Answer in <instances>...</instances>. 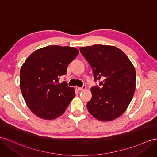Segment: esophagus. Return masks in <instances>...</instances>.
Segmentation results:
<instances>
[{
    "mask_svg": "<svg viewBox=\"0 0 157 157\" xmlns=\"http://www.w3.org/2000/svg\"><path fill=\"white\" fill-rule=\"evenodd\" d=\"M76 88V90H78V91H82V90H86V86H83V87H75Z\"/></svg>",
    "mask_w": 157,
    "mask_h": 157,
    "instance_id": "esophagus-1",
    "label": "esophagus"
}]
</instances>
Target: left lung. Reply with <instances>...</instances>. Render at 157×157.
<instances>
[{
  "label": "left lung",
  "mask_w": 157,
  "mask_h": 157,
  "mask_svg": "<svg viewBox=\"0 0 157 157\" xmlns=\"http://www.w3.org/2000/svg\"><path fill=\"white\" fill-rule=\"evenodd\" d=\"M92 67L94 80L102 78L100 86L92 87L87 110L98 120L108 122L120 117L132 100L136 88V71L129 58L118 47L94 45L80 47Z\"/></svg>",
  "instance_id": "8db88e82"
}]
</instances>
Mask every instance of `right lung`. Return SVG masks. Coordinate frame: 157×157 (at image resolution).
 Listing matches in <instances>:
<instances>
[{"instance_id": "right-lung-1", "label": "right lung", "mask_w": 157, "mask_h": 157, "mask_svg": "<svg viewBox=\"0 0 157 157\" xmlns=\"http://www.w3.org/2000/svg\"><path fill=\"white\" fill-rule=\"evenodd\" d=\"M78 53L75 47L47 46L33 52L22 65L21 92L28 108L39 118H58L75 97L74 87L59 79Z\"/></svg>"}]
</instances>
